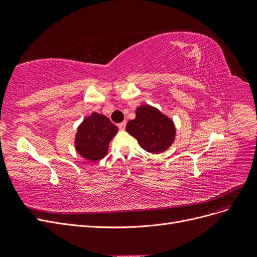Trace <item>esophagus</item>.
Here are the masks:
<instances>
[{
  "label": "esophagus",
  "mask_w": 257,
  "mask_h": 257,
  "mask_svg": "<svg viewBox=\"0 0 257 257\" xmlns=\"http://www.w3.org/2000/svg\"><path fill=\"white\" fill-rule=\"evenodd\" d=\"M125 126H126V123H125V122H121V123L118 124V127H119V130H121V131L125 130Z\"/></svg>",
  "instance_id": "esophagus-1"
}]
</instances>
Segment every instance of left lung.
<instances>
[{
  "instance_id": "obj_1",
  "label": "left lung",
  "mask_w": 257,
  "mask_h": 257,
  "mask_svg": "<svg viewBox=\"0 0 257 257\" xmlns=\"http://www.w3.org/2000/svg\"><path fill=\"white\" fill-rule=\"evenodd\" d=\"M126 132L135 137L144 150L161 153L174 143V122L157 108L143 105L136 109V118L126 124Z\"/></svg>"
}]
</instances>
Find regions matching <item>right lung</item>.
Returning a JSON list of instances; mask_svg holds the SVG:
<instances>
[{
  "label": "right lung",
  "instance_id": "right-lung-1",
  "mask_svg": "<svg viewBox=\"0 0 257 257\" xmlns=\"http://www.w3.org/2000/svg\"><path fill=\"white\" fill-rule=\"evenodd\" d=\"M116 133L118 127L107 116L93 112L77 130L76 150L87 160L93 162L102 160L108 152L111 138Z\"/></svg>",
  "mask_w": 257,
  "mask_h": 257
}]
</instances>
